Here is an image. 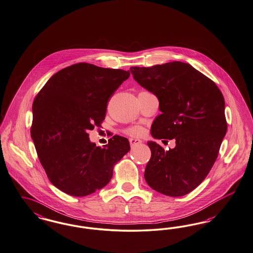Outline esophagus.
I'll return each mask as SVG.
<instances>
[{
  "instance_id": "1",
  "label": "esophagus",
  "mask_w": 253,
  "mask_h": 253,
  "mask_svg": "<svg viewBox=\"0 0 253 253\" xmlns=\"http://www.w3.org/2000/svg\"><path fill=\"white\" fill-rule=\"evenodd\" d=\"M141 142V140L136 139V138H130V144H131V147H134V146H136L137 144H140Z\"/></svg>"
}]
</instances>
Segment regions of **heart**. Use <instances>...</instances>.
Instances as JSON below:
<instances>
[{
    "label": "heart",
    "instance_id": "b5f03b06",
    "mask_svg": "<svg viewBox=\"0 0 253 253\" xmlns=\"http://www.w3.org/2000/svg\"><path fill=\"white\" fill-rule=\"evenodd\" d=\"M143 128L140 127V126H132V127H130V128H128L125 132L127 133V134H129V135H132V136H138V135H141L142 133H143Z\"/></svg>",
    "mask_w": 253,
    "mask_h": 253
}]
</instances>
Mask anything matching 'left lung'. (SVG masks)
<instances>
[{"mask_svg":"<svg viewBox=\"0 0 253 253\" xmlns=\"http://www.w3.org/2000/svg\"><path fill=\"white\" fill-rule=\"evenodd\" d=\"M130 71L159 100L162 114L152 123V136L176 141L169 151L148 142L152 157L145 180L157 192L184 196L202 183L217 158L227 131L222 93L214 82L180 61Z\"/></svg>","mask_w":253,"mask_h":253,"instance_id":"obj_1","label":"left lung"}]
</instances>
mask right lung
I'll return each instance as SVG.
<instances>
[{
  "label": "right lung",
  "instance_id": "right-lung-1",
  "mask_svg": "<svg viewBox=\"0 0 253 253\" xmlns=\"http://www.w3.org/2000/svg\"><path fill=\"white\" fill-rule=\"evenodd\" d=\"M130 71L78 63L52 75L33 103L31 136L50 182L84 197L110 182L114 166L130 151L129 140L114 135L103 148L89 140L101 126L107 103Z\"/></svg>",
  "mask_w": 253,
  "mask_h": 253
}]
</instances>
